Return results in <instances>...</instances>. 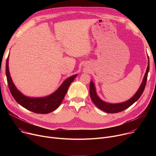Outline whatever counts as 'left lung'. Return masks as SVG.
<instances>
[{
    "label": "left lung",
    "mask_w": 156,
    "mask_h": 156,
    "mask_svg": "<svg viewBox=\"0 0 156 156\" xmlns=\"http://www.w3.org/2000/svg\"><path fill=\"white\" fill-rule=\"evenodd\" d=\"M149 70V60H148V66H147V68L144 79L138 91L130 99H129L126 102L120 103V104H109V103H107L102 101L98 96L96 92V89H95L94 85L93 84V82L91 81L90 82V96L92 99V101L98 108L104 111L105 112L109 113V114H114V113L122 112V111L130 107L133 104H134L136 101L138 100V99L142 95L144 90V88L146 87Z\"/></svg>",
    "instance_id": "1"
}]
</instances>
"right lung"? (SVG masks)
Masks as SVG:
<instances>
[{
	"label": "right lung",
	"mask_w": 156,
	"mask_h": 156,
	"mask_svg": "<svg viewBox=\"0 0 156 156\" xmlns=\"http://www.w3.org/2000/svg\"><path fill=\"white\" fill-rule=\"evenodd\" d=\"M6 76L10 93L15 101L22 107L37 114H45L57 109L62 103L69 87L76 75L66 79L58 90L52 94L41 98H31L22 94L15 86L9 70V57L6 62Z\"/></svg>",
	"instance_id": "add662e5"
}]
</instances>
